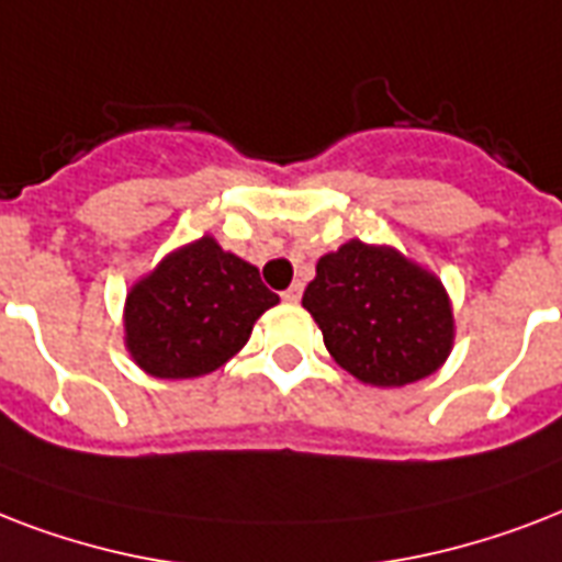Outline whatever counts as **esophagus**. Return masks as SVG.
I'll use <instances>...</instances> for the list:
<instances>
[{
  "label": "esophagus",
  "mask_w": 562,
  "mask_h": 562,
  "mask_svg": "<svg viewBox=\"0 0 562 562\" xmlns=\"http://www.w3.org/2000/svg\"><path fill=\"white\" fill-rule=\"evenodd\" d=\"M302 290H304L302 281H295L290 290H284V293H281V299H284L286 304H299V302H302Z\"/></svg>",
  "instance_id": "obj_1"
}]
</instances>
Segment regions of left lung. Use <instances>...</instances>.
I'll use <instances>...</instances> for the list:
<instances>
[{
  "label": "left lung",
  "instance_id": "left-lung-1",
  "mask_svg": "<svg viewBox=\"0 0 562 562\" xmlns=\"http://www.w3.org/2000/svg\"><path fill=\"white\" fill-rule=\"evenodd\" d=\"M302 304L330 358L369 386L434 375L454 346L442 281L393 246L349 240L322 255Z\"/></svg>",
  "mask_w": 562,
  "mask_h": 562
}]
</instances>
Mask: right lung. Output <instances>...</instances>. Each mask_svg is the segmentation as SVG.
I'll list each match as a JSON object with an SVG mask.
<instances>
[{
    "label": "right lung",
    "mask_w": 562,
    "mask_h": 562,
    "mask_svg": "<svg viewBox=\"0 0 562 562\" xmlns=\"http://www.w3.org/2000/svg\"><path fill=\"white\" fill-rule=\"evenodd\" d=\"M276 304L258 267L204 234L134 281L123 307L125 349L151 378L207 375L249 342Z\"/></svg>",
    "instance_id": "add662e5"
}]
</instances>
